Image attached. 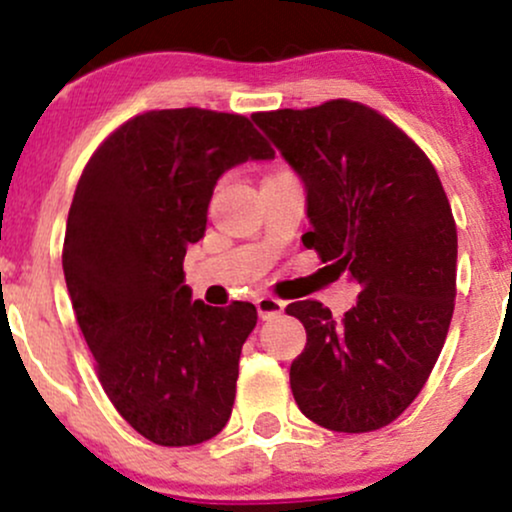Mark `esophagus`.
<instances>
[{
	"label": "esophagus",
	"mask_w": 512,
	"mask_h": 512,
	"mask_svg": "<svg viewBox=\"0 0 512 512\" xmlns=\"http://www.w3.org/2000/svg\"><path fill=\"white\" fill-rule=\"evenodd\" d=\"M255 305H257V313H260L262 320H269V317L281 315L286 308V303L279 301V298H274V296H260L255 301Z\"/></svg>",
	"instance_id": "esophagus-1"
}]
</instances>
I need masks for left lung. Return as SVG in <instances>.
Listing matches in <instances>:
<instances>
[{"instance_id": "1", "label": "left lung", "mask_w": 512, "mask_h": 512, "mask_svg": "<svg viewBox=\"0 0 512 512\" xmlns=\"http://www.w3.org/2000/svg\"><path fill=\"white\" fill-rule=\"evenodd\" d=\"M252 120L303 180V245L361 286L342 320L317 301L286 308L308 334L289 373L298 409L330 431L383 428L426 385L455 310L457 228L436 168L387 117L342 98Z\"/></svg>"}]
</instances>
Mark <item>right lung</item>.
<instances>
[{
  "label": "right lung",
  "instance_id": "right-lung-1",
  "mask_svg": "<svg viewBox=\"0 0 512 512\" xmlns=\"http://www.w3.org/2000/svg\"><path fill=\"white\" fill-rule=\"evenodd\" d=\"M267 158L248 117L151 110L115 129L76 185L62 252L76 322L105 395L156 445L204 443L231 419L257 310L192 301L182 260L221 175Z\"/></svg>",
  "mask_w": 512,
  "mask_h": 512
}]
</instances>
